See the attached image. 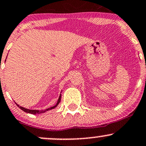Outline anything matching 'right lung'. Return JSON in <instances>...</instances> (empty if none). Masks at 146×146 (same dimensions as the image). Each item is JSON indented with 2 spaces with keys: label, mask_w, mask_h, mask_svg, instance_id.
<instances>
[{
  "label": "right lung",
  "mask_w": 146,
  "mask_h": 146,
  "mask_svg": "<svg viewBox=\"0 0 146 146\" xmlns=\"http://www.w3.org/2000/svg\"><path fill=\"white\" fill-rule=\"evenodd\" d=\"M6 61V60H5ZM60 100H61V94L60 95V97H59L58 98V100H57V103H56L55 105H54L53 107H50V108H48V109H46V110H29V109H27V108H25V107H23L21 106H19L18 104H17V105L18 106L19 108L21 109V110H23V111L26 112V113H32V114H39V113H45L46 111H49V110H52V109L55 108L58 105V104L60 102Z\"/></svg>",
  "instance_id": "obj_1"
}]
</instances>
